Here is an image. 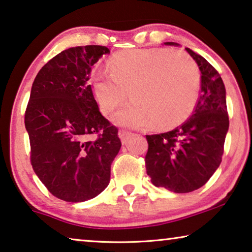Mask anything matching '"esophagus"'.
<instances>
[{"instance_id": "34e87169", "label": "esophagus", "mask_w": 252, "mask_h": 252, "mask_svg": "<svg viewBox=\"0 0 252 252\" xmlns=\"http://www.w3.org/2000/svg\"><path fill=\"white\" fill-rule=\"evenodd\" d=\"M118 136L120 140H122L123 143H126L127 140L132 136V133L129 132V130H126V129H120L118 132Z\"/></svg>"}]
</instances>
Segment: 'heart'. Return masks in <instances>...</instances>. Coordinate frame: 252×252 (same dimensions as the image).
Segmentation results:
<instances>
[{"label": "heart", "instance_id": "heart-1", "mask_svg": "<svg viewBox=\"0 0 252 252\" xmlns=\"http://www.w3.org/2000/svg\"><path fill=\"white\" fill-rule=\"evenodd\" d=\"M110 72H95L91 89L101 114L109 115L133 101L115 116L127 126H147L157 122L169 128L180 125L196 104L200 71L182 51L140 49L116 53L109 61Z\"/></svg>", "mask_w": 252, "mask_h": 252}]
</instances>
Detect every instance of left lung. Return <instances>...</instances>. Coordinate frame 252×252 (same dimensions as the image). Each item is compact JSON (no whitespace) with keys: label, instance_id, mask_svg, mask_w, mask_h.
<instances>
[{"label":"left lung","instance_id":"1","mask_svg":"<svg viewBox=\"0 0 252 252\" xmlns=\"http://www.w3.org/2000/svg\"><path fill=\"white\" fill-rule=\"evenodd\" d=\"M187 51L201 71V91L193 114L170 132L147 135V174L153 185L175 193L198 189L213 176L221 162L229 125L220 75L205 58Z\"/></svg>","mask_w":252,"mask_h":252}]
</instances>
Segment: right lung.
I'll use <instances>...</instances> for the list:
<instances>
[{
	"mask_svg": "<svg viewBox=\"0 0 252 252\" xmlns=\"http://www.w3.org/2000/svg\"><path fill=\"white\" fill-rule=\"evenodd\" d=\"M109 52L101 45L70 47L43 65L32 83L25 112L31 162L51 194L63 201L100 194L122 147L118 128L101 115L87 83L94 63Z\"/></svg>",
	"mask_w": 252,
	"mask_h": 252,
	"instance_id": "obj_1",
	"label": "right lung"
}]
</instances>
